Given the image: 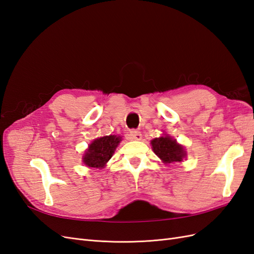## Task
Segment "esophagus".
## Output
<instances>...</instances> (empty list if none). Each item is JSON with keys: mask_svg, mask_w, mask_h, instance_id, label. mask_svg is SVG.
I'll list each match as a JSON object with an SVG mask.
<instances>
[{"mask_svg": "<svg viewBox=\"0 0 254 254\" xmlns=\"http://www.w3.org/2000/svg\"><path fill=\"white\" fill-rule=\"evenodd\" d=\"M129 136L131 140L139 141L142 139V133L139 131V130H131V131L129 132Z\"/></svg>", "mask_w": 254, "mask_h": 254, "instance_id": "1", "label": "esophagus"}]
</instances>
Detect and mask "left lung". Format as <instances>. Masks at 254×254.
<instances>
[{
  "label": "left lung",
  "mask_w": 254,
  "mask_h": 254,
  "mask_svg": "<svg viewBox=\"0 0 254 254\" xmlns=\"http://www.w3.org/2000/svg\"><path fill=\"white\" fill-rule=\"evenodd\" d=\"M151 145L156 155L165 163L180 162L186 156L182 146L177 144L176 140H173L168 135L153 139Z\"/></svg>",
  "instance_id": "left-lung-1"
}]
</instances>
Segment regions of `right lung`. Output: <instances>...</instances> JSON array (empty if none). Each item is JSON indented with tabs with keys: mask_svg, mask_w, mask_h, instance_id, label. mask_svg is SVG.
I'll list each match as a JSON object with an SVG mask.
<instances>
[{
	"mask_svg": "<svg viewBox=\"0 0 254 254\" xmlns=\"http://www.w3.org/2000/svg\"><path fill=\"white\" fill-rule=\"evenodd\" d=\"M122 137L117 135H106L94 140L83 156V163L89 167H103L112 157Z\"/></svg>",
	"mask_w": 254,
	"mask_h": 254,
	"instance_id": "1",
	"label": "right lung"
}]
</instances>
